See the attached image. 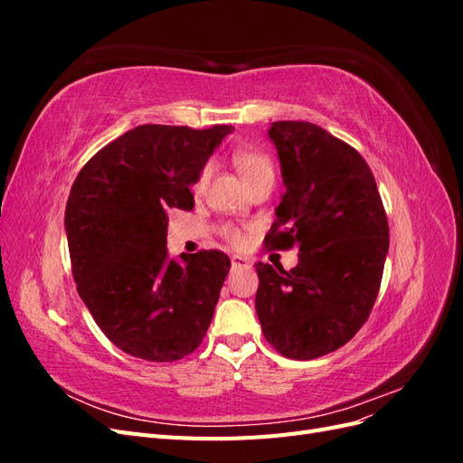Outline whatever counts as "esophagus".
Returning <instances> with one entry per match:
<instances>
[{"label":"esophagus","instance_id":"34e87169","mask_svg":"<svg viewBox=\"0 0 463 463\" xmlns=\"http://www.w3.org/2000/svg\"><path fill=\"white\" fill-rule=\"evenodd\" d=\"M232 269H250V260L247 257H240V255H233L232 257Z\"/></svg>","mask_w":463,"mask_h":463}]
</instances>
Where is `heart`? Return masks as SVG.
<instances>
[{"label": "heart", "mask_w": 463, "mask_h": 463, "mask_svg": "<svg viewBox=\"0 0 463 463\" xmlns=\"http://www.w3.org/2000/svg\"><path fill=\"white\" fill-rule=\"evenodd\" d=\"M233 160H235L237 170H240L245 184H250V181H255V179L264 177V175H274L272 162H270L269 156H266L264 152H259V150H241V152L235 154ZM210 172H213V165H210V164H204L201 167L197 179L193 181V193L201 194L206 189V184H208V179H210ZM222 233L235 247H241L245 243V232L241 228L223 226Z\"/></svg>", "instance_id": "b5f03b06"}]
</instances>
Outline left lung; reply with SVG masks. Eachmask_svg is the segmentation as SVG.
<instances>
[{
	"label": "left lung",
	"instance_id": "left-lung-1",
	"mask_svg": "<svg viewBox=\"0 0 463 463\" xmlns=\"http://www.w3.org/2000/svg\"><path fill=\"white\" fill-rule=\"evenodd\" d=\"M286 193L264 247L299 245L296 269L257 262L262 334L278 354L307 361L347 344L365 325L384 270L388 220L367 162L309 121H274Z\"/></svg>",
	"mask_w": 463,
	"mask_h": 463
}]
</instances>
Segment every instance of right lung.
<instances>
[{
  "label": "right lung",
  "instance_id": "1",
  "mask_svg": "<svg viewBox=\"0 0 463 463\" xmlns=\"http://www.w3.org/2000/svg\"><path fill=\"white\" fill-rule=\"evenodd\" d=\"M232 131L138 125L98 150L69 193L79 296L106 338L137 359H184L213 320L230 259L218 249L167 259L165 214L194 206L189 187Z\"/></svg>",
  "mask_w": 463,
  "mask_h": 463
}]
</instances>
